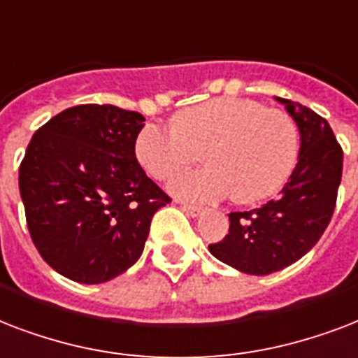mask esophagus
Listing matches in <instances>:
<instances>
[{
  "label": "esophagus",
  "mask_w": 358,
  "mask_h": 358,
  "mask_svg": "<svg viewBox=\"0 0 358 358\" xmlns=\"http://www.w3.org/2000/svg\"><path fill=\"white\" fill-rule=\"evenodd\" d=\"M181 209L187 213V215H190V217H199V215H203L205 209L203 207H199V205H188V203H182Z\"/></svg>",
  "instance_id": "esophagus-1"
}]
</instances>
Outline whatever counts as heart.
Masks as SVG:
<instances>
[{
  "label": "heart",
  "mask_w": 358,
  "mask_h": 358,
  "mask_svg": "<svg viewBox=\"0 0 358 358\" xmlns=\"http://www.w3.org/2000/svg\"><path fill=\"white\" fill-rule=\"evenodd\" d=\"M149 176L164 181L203 153L201 170L170 181V192L188 201L235 196L257 203L284 187L297 168L301 132L292 113L250 99L220 96L182 110L176 123H148L134 143Z\"/></svg>",
  "instance_id": "heart-1"
}]
</instances>
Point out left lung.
<instances>
[{
    "label": "left lung",
    "mask_w": 358,
    "mask_h": 358,
    "mask_svg": "<svg viewBox=\"0 0 358 358\" xmlns=\"http://www.w3.org/2000/svg\"><path fill=\"white\" fill-rule=\"evenodd\" d=\"M276 101L297 121L301 155L278 199L259 209L229 213V231L209 252L241 273H276L310 252L331 222L342 181L343 151L331 124L314 110Z\"/></svg>",
    "instance_id": "1"
}]
</instances>
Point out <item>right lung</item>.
I'll return each mask as SVG.
<instances>
[{"instance_id": "1", "label": "right lung", "mask_w": 358, "mask_h": 358, "mask_svg": "<svg viewBox=\"0 0 358 358\" xmlns=\"http://www.w3.org/2000/svg\"><path fill=\"white\" fill-rule=\"evenodd\" d=\"M145 117L112 104L66 108L33 134L18 173L29 235L50 267L102 284L140 259L170 203L134 153Z\"/></svg>"}]
</instances>
